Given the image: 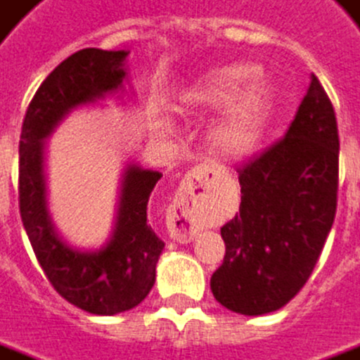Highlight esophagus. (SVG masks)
Wrapping results in <instances>:
<instances>
[{"mask_svg":"<svg viewBox=\"0 0 360 360\" xmlns=\"http://www.w3.org/2000/svg\"><path fill=\"white\" fill-rule=\"evenodd\" d=\"M215 170L210 166H198L186 174L184 182L178 190L172 210H170V227L182 243L192 241L200 231V207L202 200L210 190Z\"/></svg>","mask_w":360,"mask_h":360,"instance_id":"esophagus-1","label":"esophagus"}]
</instances>
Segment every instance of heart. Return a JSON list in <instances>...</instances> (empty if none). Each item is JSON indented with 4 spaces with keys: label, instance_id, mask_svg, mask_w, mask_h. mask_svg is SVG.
Instances as JSON below:
<instances>
[{
    "label": "heart",
    "instance_id": "obj_1",
    "mask_svg": "<svg viewBox=\"0 0 360 360\" xmlns=\"http://www.w3.org/2000/svg\"><path fill=\"white\" fill-rule=\"evenodd\" d=\"M257 76L252 64H227L213 68L182 94L188 108H223L212 125L210 139L225 156L251 153L269 127L274 111V90Z\"/></svg>",
    "mask_w": 360,
    "mask_h": 360
}]
</instances>
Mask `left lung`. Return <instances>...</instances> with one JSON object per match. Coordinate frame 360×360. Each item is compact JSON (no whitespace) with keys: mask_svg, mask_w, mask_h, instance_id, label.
Returning a JSON list of instances; mask_svg holds the SVG:
<instances>
[{"mask_svg":"<svg viewBox=\"0 0 360 360\" xmlns=\"http://www.w3.org/2000/svg\"><path fill=\"white\" fill-rule=\"evenodd\" d=\"M241 205L221 227L215 300L243 316L286 306L308 282L337 210L339 135L333 105L311 74L284 139L239 168Z\"/></svg>","mask_w":360,"mask_h":360,"instance_id":"1","label":"left lung"}]
</instances>
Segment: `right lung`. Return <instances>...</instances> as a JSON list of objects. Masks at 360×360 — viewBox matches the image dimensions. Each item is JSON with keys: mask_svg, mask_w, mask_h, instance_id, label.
<instances>
[{"mask_svg": "<svg viewBox=\"0 0 360 360\" xmlns=\"http://www.w3.org/2000/svg\"><path fill=\"white\" fill-rule=\"evenodd\" d=\"M127 56L129 51L84 49L62 60L29 103L19 141V212L34 257L62 298L96 316L133 309L155 286L165 243L147 221V205L162 174L129 162L108 243L78 249L58 233L49 213L44 153L46 139L70 111L125 94Z\"/></svg>", "mask_w": 360, "mask_h": 360, "instance_id": "1", "label": "right lung"}]
</instances>
